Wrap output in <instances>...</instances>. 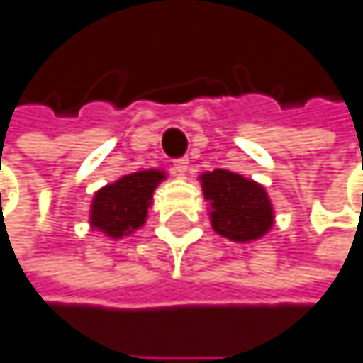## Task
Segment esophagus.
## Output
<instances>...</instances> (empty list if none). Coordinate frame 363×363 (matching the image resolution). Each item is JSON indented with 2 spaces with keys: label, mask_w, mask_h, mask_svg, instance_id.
Masks as SVG:
<instances>
[{
  "label": "esophagus",
  "mask_w": 363,
  "mask_h": 363,
  "mask_svg": "<svg viewBox=\"0 0 363 363\" xmlns=\"http://www.w3.org/2000/svg\"><path fill=\"white\" fill-rule=\"evenodd\" d=\"M172 169H174V174H176V176H185V174H187V169H189V161H187V159H176Z\"/></svg>",
  "instance_id": "34e87169"
}]
</instances>
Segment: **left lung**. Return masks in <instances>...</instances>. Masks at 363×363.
<instances>
[{"label": "left lung", "instance_id": "obj_1", "mask_svg": "<svg viewBox=\"0 0 363 363\" xmlns=\"http://www.w3.org/2000/svg\"><path fill=\"white\" fill-rule=\"evenodd\" d=\"M200 183L217 235L235 243H250L273 228V204L256 180L230 169H213L200 176Z\"/></svg>", "mask_w": 363, "mask_h": 363}]
</instances>
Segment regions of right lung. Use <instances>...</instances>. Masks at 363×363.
I'll list each match as a JSON object with an SVG mask.
<instances>
[{"mask_svg":"<svg viewBox=\"0 0 363 363\" xmlns=\"http://www.w3.org/2000/svg\"><path fill=\"white\" fill-rule=\"evenodd\" d=\"M167 176L163 169H142L124 174L101 187L90 204V225L109 239L133 235L146 223L152 194Z\"/></svg>","mask_w":363,"mask_h":363,"instance_id":"right-lung-1","label":"right lung"}]
</instances>
